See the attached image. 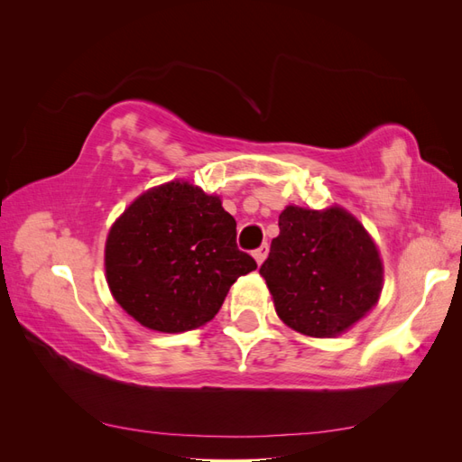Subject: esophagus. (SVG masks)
I'll return each instance as SVG.
<instances>
[{
    "instance_id": "obj_1",
    "label": "esophagus",
    "mask_w": 462,
    "mask_h": 462,
    "mask_svg": "<svg viewBox=\"0 0 462 462\" xmlns=\"http://www.w3.org/2000/svg\"><path fill=\"white\" fill-rule=\"evenodd\" d=\"M268 253H270V246H268V245H262L258 250H254L253 256H254V260H256L258 265H262L263 260L268 258Z\"/></svg>"
}]
</instances>
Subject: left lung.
<instances>
[{
    "instance_id": "8db88e82",
    "label": "left lung",
    "mask_w": 462,
    "mask_h": 462,
    "mask_svg": "<svg viewBox=\"0 0 462 462\" xmlns=\"http://www.w3.org/2000/svg\"><path fill=\"white\" fill-rule=\"evenodd\" d=\"M260 275L279 319L316 339L351 329L374 309L383 289L375 241L337 204L326 209L285 206Z\"/></svg>"
}]
</instances>
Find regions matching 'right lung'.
Listing matches in <instances>:
<instances>
[{"instance_id":"right-lung-1","label":"right lung","mask_w":462,"mask_h":462,"mask_svg":"<svg viewBox=\"0 0 462 462\" xmlns=\"http://www.w3.org/2000/svg\"><path fill=\"white\" fill-rule=\"evenodd\" d=\"M235 239L236 221L217 194L183 179L152 187L109 227L111 297L152 331L197 329L214 319L236 279L256 270Z\"/></svg>"}]
</instances>
